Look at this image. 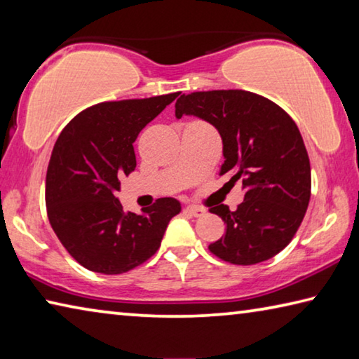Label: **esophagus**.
Masks as SVG:
<instances>
[{"label":"esophagus","instance_id":"1","mask_svg":"<svg viewBox=\"0 0 359 359\" xmlns=\"http://www.w3.org/2000/svg\"><path fill=\"white\" fill-rule=\"evenodd\" d=\"M185 214L191 215V217H203L205 215V209L203 208H198V205H187V208L184 209Z\"/></svg>","mask_w":359,"mask_h":359}]
</instances>
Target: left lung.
Segmentation results:
<instances>
[{"instance_id":"8db88e82","label":"left lung","mask_w":359,"mask_h":359,"mask_svg":"<svg viewBox=\"0 0 359 359\" xmlns=\"http://www.w3.org/2000/svg\"><path fill=\"white\" fill-rule=\"evenodd\" d=\"M196 115L218 130L224 163L220 175L241 182L238 209L220 204L224 234L209 250L231 264L261 263L287 247L311 199V161L293 118L271 100L245 90H212L182 95L175 117Z\"/></svg>"}]
</instances>
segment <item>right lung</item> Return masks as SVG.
Wrapping results in <instances>:
<instances>
[{
    "mask_svg": "<svg viewBox=\"0 0 359 359\" xmlns=\"http://www.w3.org/2000/svg\"><path fill=\"white\" fill-rule=\"evenodd\" d=\"M179 93L100 102L60 133L46 175L47 217L63 247L88 271L114 276L142 264L180 212L174 198L156 199L142 214L126 212L117 198L120 177L136 168L133 142Z\"/></svg>",
    "mask_w": 359,
    "mask_h": 359,
    "instance_id": "right-lung-1",
    "label": "right lung"
}]
</instances>
